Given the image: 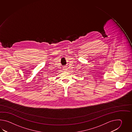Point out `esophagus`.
Returning <instances> with one entry per match:
<instances>
[{
	"mask_svg": "<svg viewBox=\"0 0 132 132\" xmlns=\"http://www.w3.org/2000/svg\"><path fill=\"white\" fill-rule=\"evenodd\" d=\"M65 70H67V69L66 68H65V69H64Z\"/></svg>",
	"mask_w": 132,
	"mask_h": 132,
	"instance_id": "obj_1",
	"label": "esophagus"
}]
</instances>
